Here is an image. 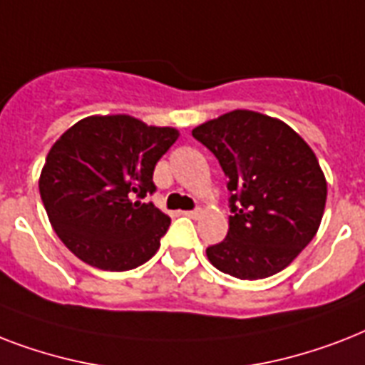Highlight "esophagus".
Returning <instances> with one entry per match:
<instances>
[{
  "mask_svg": "<svg viewBox=\"0 0 365 365\" xmlns=\"http://www.w3.org/2000/svg\"><path fill=\"white\" fill-rule=\"evenodd\" d=\"M183 214H185L187 217H193V220H197L200 214V210H187V212H183Z\"/></svg>",
  "mask_w": 365,
  "mask_h": 365,
  "instance_id": "esophagus-1",
  "label": "esophagus"
}]
</instances>
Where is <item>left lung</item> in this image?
<instances>
[{"label":"left lung","instance_id":"obj_1","mask_svg":"<svg viewBox=\"0 0 365 365\" xmlns=\"http://www.w3.org/2000/svg\"><path fill=\"white\" fill-rule=\"evenodd\" d=\"M229 178L227 237L206 248L216 269L240 280L282 271L314 239L328 185L317 155L286 123L235 110L193 128Z\"/></svg>","mask_w":365,"mask_h":365}]
</instances>
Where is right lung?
Returning a JSON list of instances; mask_svg holds the SVG:
<instances>
[{
	"mask_svg": "<svg viewBox=\"0 0 365 365\" xmlns=\"http://www.w3.org/2000/svg\"><path fill=\"white\" fill-rule=\"evenodd\" d=\"M176 140V128L128 115L87 117L56 140L39 193L53 229L79 259L128 271L153 257L170 217L142 199L155 193V165Z\"/></svg>",
	"mask_w": 365,
	"mask_h": 365,
	"instance_id": "obj_1",
	"label": "right lung"
}]
</instances>
